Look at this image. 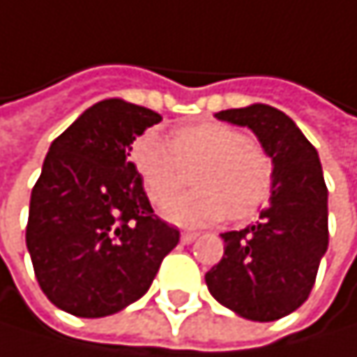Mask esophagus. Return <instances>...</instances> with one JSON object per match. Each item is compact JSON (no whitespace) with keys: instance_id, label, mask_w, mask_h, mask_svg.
I'll return each mask as SVG.
<instances>
[{"instance_id":"34e87169","label":"esophagus","mask_w":357,"mask_h":357,"mask_svg":"<svg viewBox=\"0 0 357 357\" xmlns=\"http://www.w3.org/2000/svg\"><path fill=\"white\" fill-rule=\"evenodd\" d=\"M197 238H199V236H197L195 231H184L180 240H182V244H192V242H195Z\"/></svg>"}]
</instances>
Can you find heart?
<instances>
[{"instance_id": "1", "label": "heart", "mask_w": 357, "mask_h": 357, "mask_svg": "<svg viewBox=\"0 0 357 357\" xmlns=\"http://www.w3.org/2000/svg\"><path fill=\"white\" fill-rule=\"evenodd\" d=\"M132 165L147 197L160 203L188 179L195 188L162 203L160 214L180 227H205L225 214L246 220L268 203L274 160L264 147L218 121L175 128L169 143L149 132L132 145Z\"/></svg>"}]
</instances>
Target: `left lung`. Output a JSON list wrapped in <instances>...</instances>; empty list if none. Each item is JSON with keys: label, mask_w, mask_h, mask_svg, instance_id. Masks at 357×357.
Returning <instances> with one entry per match:
<instances>
[{"label": "left lung", "mask_w": 357, "mask_h": 357, "mask_svg": "<svg viewBox=\"0 0 357 357\" xmlns=\"http://www.w3.org/2000/svg\"><path fill=\"white\" fill-rule=\"evenodd\" d=\"M246 126L274 160V188L255 225L222 233L225 255L205 274L210 294L250 321L300 308L328 250V188L317 149L296 121L270 105L214 115Z\"/></svg>", "instance_id": "left-lung-1"}]
</instances>
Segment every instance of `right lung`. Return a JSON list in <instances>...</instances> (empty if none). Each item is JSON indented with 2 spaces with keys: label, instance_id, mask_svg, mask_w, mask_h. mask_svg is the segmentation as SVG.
Returning <instances> with one entry per match:
<instances>
[{
  "label": "right lung",
  "instance_id": "1",
  "mask_svg": "<svg viewBox=\"0 0 357 357\" xmlns=\"http://www.w3.org/2000/svg\"><path fill=\"white\" fill-rule=\"evenodd\" d=\"M162 117L121 98L83 111L49 147L25 231L40 289L75 317H107L147 294L180 231L160 220L130 162Z\"/></svg>",
  "mask_w": 357,
  "mask_h": 357
}]
</instances>
